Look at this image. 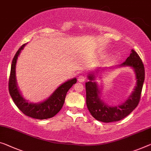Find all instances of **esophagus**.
I'll list each match as a JSON object with an SVG mask.
<instances>
[{"label": "esophagus", "mask_w": 151, "mask_h": 151, "mask_svg": "<svg viewBox=\"0 0 151 151\" xmlns=\"http://www.w3.org/2000/svg\"><path fill=\"white\" fill-rule=\"evenodd\" d=\"M86 80V77H85V76H83V75H81V76H80L78 77V81L79 82H84V81Z\"/></svg>", "instance_id": "esophagus-1"}]
</instances>
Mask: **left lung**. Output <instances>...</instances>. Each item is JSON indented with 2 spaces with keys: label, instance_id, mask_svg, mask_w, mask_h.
<instances>
[{
  "label": "left lung",
  "instance_id": "8db88e82",
  "mask_svg": "<svg viewBox=\"0 0 151 151\" xmlns=\"http://www.w3.org/2000/svg\"><path fill=\"white\" fill-rule=\"evenodd\" d=\"M131 67L136 74V86L126 101L119 106H108L100 99L101 89L94 80V72L88 76L89 81L86 82V105L92 117L98 121L109 123L119 121L128 115L138 106L145 81V67L140 57L135 50H132L129 56L119 67ZM103 70V69H102ZM100 70H99V71ZM97 70L96 72H99Z\"/></svg>",
  "mask_w": 151,
  "mask_h": 151
}]
</instances>
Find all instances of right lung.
Returning a JSON list of instances; mask_svg holds the SVG:
<instances>
[{
  "label": "right lung",
  "mask_w": 151,
  "mask_h": 151,
  "mask_svg": "<svg viewBox=\"0 0 151 151\" xmlns=\"http://www.w3.org/2000/svg\"><path fill=\"white\" fill-rule=\"evenodd\" d=\"M26 45L27 44H24L21 46L16 52L15 57H13L11 63L10 77L9 80V94L16 106L25 115L38 119L51 118L57 114L61 109L67 92L74 83L77 82V79L74 78L62 83L47 99L43 102L39 103H28V101L23 97L19 92L15 76V66L18 56Z\"/></svg>",
  "instance_id": "1"
}]
</instances>
